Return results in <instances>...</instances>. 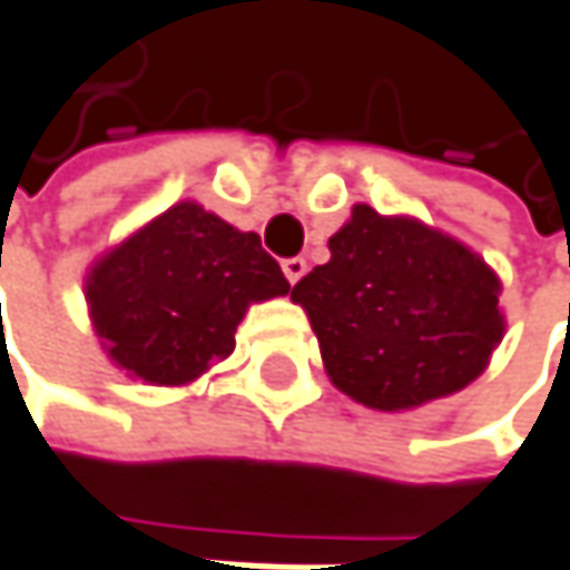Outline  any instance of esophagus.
Listing matches in <instances>:
<instances>
[{"instance_id":"obj_1","label":"esophagus","mask_w":570,"mask_h":570,"mask_svg":"<svg viewBox=\"0 0 570 570\" xmlns=\"http://www.w3.org/2000/svg\"><path fill=\"white\" fill-rule=\"evenodd\" d=\"M306 274V261L303 257H286L284 261V277L289 284H296L299 277Z\"/></svg>"}]
</instances>
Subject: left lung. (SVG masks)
I'll return each mask as SVG.
<instances>
[{
    "label": "left lung",
    "mask_w": 570,
    "mask_h": 570,
    "mask_svg": "<svg viewBox=\"0 0 570 570\" xmlns=\"http://www.w3.org/2000/svg\"><path fill=\"white\" fill-rule=\"evenodd\" d=\"M332 261L293 286L332 384L371 410H413L468 386L503 338L500 281L413 218L354 206Z\"/></svg>",
    "instance_id": "8db88e82"
}]
</instances>
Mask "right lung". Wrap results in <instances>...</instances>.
I'll use <instances>...</instances> for the list:
<instances>
[{
    "mask_svg": "<svg viewBox=\"0 0 570 570\" xmlns=\"http://www.w3.org/2000/svg\"><path fill=\"white\" fill-rule=\"evenodd\" d=\"M286 289L281 264L254 232L180 203L106 254L86 296L118 367L145 384L174 386L228 357L245 309Z\"/></svg>",
    "mask_w": 570,
    "mask_h": 570,
    "instance_id": "obj_1",
    "label": "right lung"
}]
</instances>
